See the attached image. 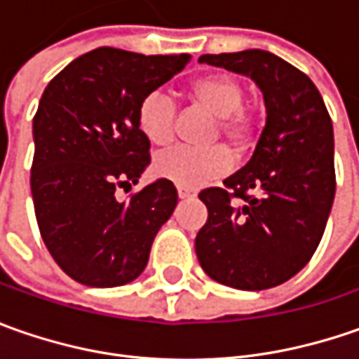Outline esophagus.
Segmentation results:
<instances>
[{
    "mask_svg": "<svg viewBox=\"0 0 359 359\" xmlns=\"http://www.w3.org/2000/svg\"><path fill=\"white\" fill-rule=\"evenodd\" d=\"M177 196H180V200H191V198H196V191L189 187H177Z\"/></svg>",
    "mask_w": 359,
    "mask_h": 359,
    "instance_id": "esophagus-1",
    "label": "esophagus"
}]
</instances>
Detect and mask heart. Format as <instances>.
<instances>
[{
	"mask_svg": "<svg viewBox=\"0 0 359 359\" xmlns=\"http://www.w3.org/2000/svg\"><path fill=\"white\" fill-rule=\"evenodd\" d=\"M191 104L205 109L215 118V126L210 133V142L224 140L226 144L241 151L254 142L259 128V111L254 105L245 104V86L240 77L231 74H210L191 83L187 91ZM137 128L144 137L154 145L170 144L175 135L177 105L170 95L151 91L142 97L135 111ZM231 168L228 149L214 145L208 149L172 147L159 154L154 161V172L159 177L180 187L205 186L226 175Z\"/></svg>",
	"mask_w": 359,
	"mask_h": 359,
	"instance_id": "b5f03b06",
	"label": "heart"
}]
</instances>
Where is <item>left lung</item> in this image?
Listing matches in <instances>:
<instances>
[{
  "label": "left lung",
  "instance_id": "obj_1",
  "mask_svg": "<svg viewBox=\"0 0 359 359\" xmlns=\"http://www.w3.org/2000/svg\"><path fill=\"white\" fill-rule=\"evenodd\" d=\"M200 62L252 77L268 121L240 172L200 191L208 222L196 254L215 282L276 287L310 262L324 236L336 194L332 119L310 77L269 51L205 53Z\"/></svg>",
  "mask_w": 359,
  "mask_h": 359
}]
</instances>
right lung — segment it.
Instances as JSON below:
<instances>
[{
    "label": "right lung",
    "instance_id": "1",
    "mask_svg": "<svg viewBox=\"0 0 359 359\" xmlns=\"http://www.w3.org/2000/svg\"><path fill=\"white\" fill-rule=\"evenodd\" d=\"M191 60L97 48L63 67L34 116L32 196L41 240L76 282L116 287L135 280L159 228L177 203L172 182L158 180L118 200L149 163L137 128L142 97Z\"/></svg>",
    "mask_w": 359,
    "mask_h": 359
}]
</instances>
